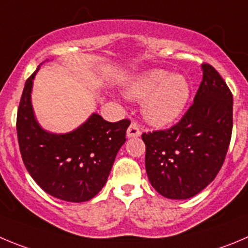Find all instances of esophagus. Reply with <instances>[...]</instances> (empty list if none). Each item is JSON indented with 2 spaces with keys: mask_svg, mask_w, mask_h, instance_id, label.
Returning a JSON list of instances; mask_svg holds the SVG:
<instances>
[{
  "mask_svg": "<svg viewBox=\"0 0 248 248\" xmlns=\"http://www.w3.org/2000/svg\"><path fill=\"white\" fill-rule=\"evenodd\" d=\"M140 136V128L136 122H132L131 126L127 129V137L128 138H137Z\"/></svg>",
  "mask_w": 248,
  "mask_h": 248,
  "instance_id": "obj_1",
  "label": "esophagus"
}]
</instances>
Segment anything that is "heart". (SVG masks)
Returning <instances> with one entry per match:
<instances>
[{"label":"heart","mask_w":248,"mask_h":248,"mask_svg":"<svg viewBox=\"0 0 248 248\" xmlns=\"http://www.w3.org/2000/svg\"><path fill=\"white\" fill-rule=\"evenodd\" d=\"M126 95L142 101L145 119L156 126H166L176 121L191 96V85L186 77L171 75L155 68L136 76L126 87Z\"/></svg>","instance_id":"heart-1"}]
</instances>
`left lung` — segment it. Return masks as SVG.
<instances>
[{"label": "left lung", "instance_id": "obj_1", "mask_svg": "<svg viewBox=\"0 0 248 248\" xmlns=\"http://www.w3.org/2000/svg\"><path fill=\"white\" fill-rule=\"evenodd\" d=\"M179 124L143 133L148 179L161 196L187 200L204 189L223 166L232 132V94L213 66Z\"/></svg>", "mask_w": 248, "mask_h": 248}]
</instances>
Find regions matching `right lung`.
<instances>
[{
	"instance_id": "obj_1",
	"label": "right lung",
	"mask_w": 248,
	"mask_h": 248,
	"mask_svg": "<svg viewBox=\"0 0 248 248\" xmlns=\"http://www.w3.org/2000/svg\"><path fill=\"white\" fill-rule=\"evenodd\" d=\"M38 69L25 82L18 108L17 135L23 163L34 181L50 196L66 202H87L108 181L131 122H108L93 113L68 133L45 131L36 121L31 105Z\"/></svg>"
}]
</instances>
